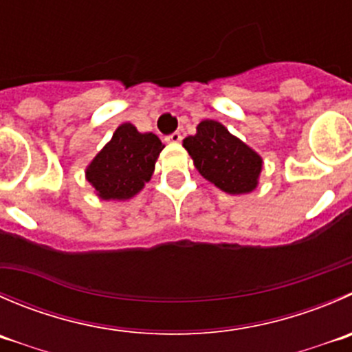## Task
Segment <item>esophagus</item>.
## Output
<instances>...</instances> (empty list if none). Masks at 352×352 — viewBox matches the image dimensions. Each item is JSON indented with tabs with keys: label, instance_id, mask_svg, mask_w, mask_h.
Returning a JSON list of instances; mask_svg holds the SVG:
<instances>
[{
	"label": "esophagus",
	"instance_id": "esophagus-1",
	"mask_svg": "<svg viewBox=\"0 0 352 352\" xmlns=\"http://www.w3.org/2000/svg\"><path fill=\"white\" fill-rule=\"evenodd\" d=\"M180 141H182V134L180 132H173V134H170L166 138V142H172V144H179Z\"/></svg>",
	"mask_w": 352,
	"mask_h": 352
}]
</instances>
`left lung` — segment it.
<instances>
[{"mask_svg": "<svg viewBox=\"0 0 352 352\" xmlns=\"http://www.w3.org/2000/svg\"><path fill=\"white\" fill-rule=\"evenodd\" d=\"M184 148L197 172L227 194H248L258 187L263 158L217 120H203Z\"/></svg>", "mask_w": 352, "mask_h": 352, "instance_id": "8db88e82", "label": "left lung"}]
</instances>
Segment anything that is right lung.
I'll return each mask as SVG.
<instances>
[{
    "instance_id": "right-lung-1",
    "label": "right lung",
    "mask_w": 352,
    "mask_h": 352,
    "mask_svg": "<svg viewBox=\"0 0 352 352\" xmlns=\"http://www.w3.org/2000/svg\"><path fill=\"white\" fill-rule=\"evenodd\" d=\"M165 146L153 132L141 134L132 124L118 125L110 141L85 168V180L104 201H127L144 189Z\"/></svg>"
}]
</instances>
